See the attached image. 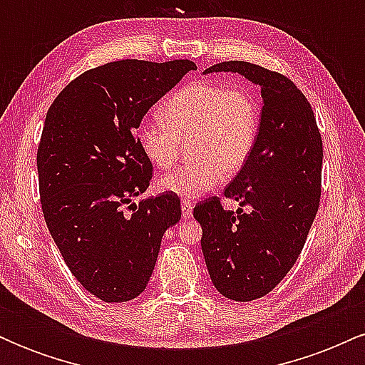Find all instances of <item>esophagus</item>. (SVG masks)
Instances as JSON below:
<instances>
[{
    "instance_id": "obj_1",
    "label": "esophagus",
    "mask_w": 365,
    "mask_h": 365,
    "mask_svg": "<svg viewBox=\"0 0 365 365\" xmlns=\"http://www.w3.org/2000/svg\"><path fill=\"white\" fill-rule=\"evenodd\" d=\"M192 212H194V206H192L190 200H182V215L183 217H190Z\"/></svg>"
}]
</instances>
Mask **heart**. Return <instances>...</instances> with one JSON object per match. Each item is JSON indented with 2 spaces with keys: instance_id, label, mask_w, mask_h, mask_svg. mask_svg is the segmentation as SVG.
<instances>
[{
  "instance_id": "obj_1",
  "label": "heart",
  "mask_w": 365,
  "mask_h": 365,
  "mask_svg": "<svg viewBox=\"0 0 365 365\" xmlns=\"http://www.w3.org/2000/svg\"><path fill=\"white\" fill-rule=\"evenodd\" d=\"M163 120L140 123L137 144L156 168L177 161L182 142L190 140L194 161L159 178V190L199 197L223 182L226 171L242 170L259 133V108L244 86L216 82L188 83L161 108Z\"/></svg>"
}]
</instances>
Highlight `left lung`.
<instances>
[{
  "mask_svg": "<svg viewBox=\"0 0 365 365\" xmlns=\"http://www.w3.org/2000/svg\"><path fill=\"white\" fill-rule=\"evenodd\" d=\"M237 72L261 86L262 115L249 161L217 197L194 207L204 261L221 295L237 302L267 295L302 252L319 209L322 139L302 91L283 73L249 61H223L204 73ZM244 207H249L245 213Z\"/></svg>",
  "mask_w": 365,
  "mask_h": 365,
  "instance_id": "8db88e82",
  "label": "left lung"
}]
</instances>
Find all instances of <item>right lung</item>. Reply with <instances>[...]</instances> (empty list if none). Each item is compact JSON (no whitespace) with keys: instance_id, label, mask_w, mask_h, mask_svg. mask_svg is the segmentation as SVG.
I'll use <instances>...</instances> for the list:
<instances>
[{"instance_id":"add662e5","label":"right lung","mask_w":365,"mask_h":365,"mask_svg":"<svg viewBox=\"0 0 365 365\" xmlns=\"http://www.w3.org/2000/svg\"><path fill=\"white\" fill-rule=\"evenodd\" d=\"M190 70V60L106 63L73 78L46 115L37 148L46 225L77 282L104 302L144 292L163 235L182 217L170 192L130 200L153 178L140 121Z\"/></svg>"}]
</instances>
